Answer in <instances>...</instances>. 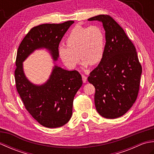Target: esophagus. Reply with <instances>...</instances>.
Listing matches in <instances>:
<instances>
[{
  "mask_svg": "<svg viewBox=\"0 0 154 154\" xmlns=\"http://www.w3.org/2000/svg\"><path fill=\"white\" fill-rule=\"evenodd\" d=\"M82 79H83V83H85L86 81H87V77H86V76H85L84 75H82Z\"/></svg>",
  "mask_w": 154,
  "mask_h": 154,
  "instance_id": "esophagus-1",
  "label": "esophagus"
}]
</instances>
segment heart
<instances>
[{"mask_svg": "<svg viewBox=\"0 0 154 154\" xmlns=\"http://www.w3.org/2000/svg\"><path fill=\"white\" fill-rule=\"evenodd\" d=\"M65 43L66 47L59 48V55L63 64L71 69L79 64V57L84 67L99 63L103 57L104 34L97 26L88 28L78 26L73 28L67 37Z\"/></svg>", "mask_w": 154, "mask_h": 154, "instance_id": "1", "label": "heart"}]
</instances>
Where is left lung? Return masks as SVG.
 Here are the masks:
<instances>
[{"mask_svg": "<svg viewBox=\"0 0 154 154\" xmlns=\"http://www.w3.org/2000/svg\"><path fill=\"white\" fill-rule=\"evenodd\" d=\"M88 20L102 22L105 30L103 57L88 77V81L95 88L96 109L104 118L116 119L124 115L135 103L142 65L134 45L110 16L100 14Z\"/></svg>", "mask_w": 154, "mask_h": 154, "instance_id": "obj_1", "label": "left lung"}]
</instances>
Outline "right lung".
<instances>
[{
	"mask_svg": "<svg viewBox=\"0 0 154 154\" xmlns=\"http://www.w3.org/2000/svg\"><path fill=\"white\" fill-rule=\"evenodd\" d=\"M74 21L44 24L32 28L20 44L16 59V87L23 104L34 119L47 128H58L70 120L75 94L83 84L76 70L67 71L55 65L50 79L38 86L29 81L23 71L22 62L35 50L45 48L54 60L59 57V44Z\"/></svg>",
	"mask_w": 154,
	"mask_h": 154,
	"instance_id": "1",
	"label": "right lung"
}]
</instances>
